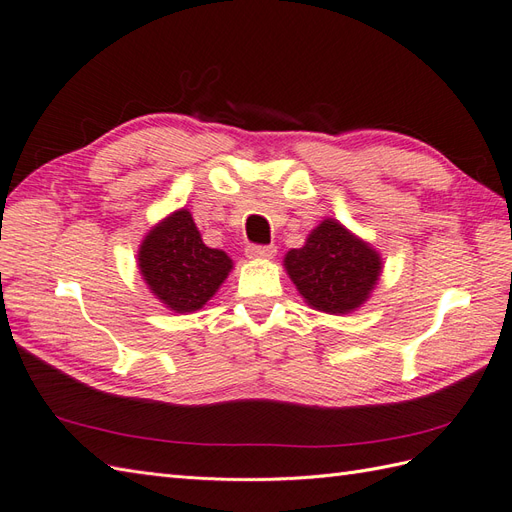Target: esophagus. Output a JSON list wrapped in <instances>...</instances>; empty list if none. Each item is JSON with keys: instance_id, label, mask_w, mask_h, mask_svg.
Returning a JSON list of instances; mask_svg holds the SVG:
<instances>
[{"instance_id": "1", "label": "esophagus", "mask_w": 512, "mask_h": 512, "mask_svg": "<svg viewBox=\"0 0 512 512\" xmlns=\"http://www.w3.org/2000/svg\"><path fill=\"white\" fill-rule=\"evenodd\" d=\"M276 253L274 244H248L246 246V257L251 259H270Z\"/></svg>"}]
</instances>
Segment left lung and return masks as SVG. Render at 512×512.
Segmentation results:
<instances>
[{
    "instance_id": "1",
    "label": "left lung",
    "mask_w": 512,
    "mask_h": 512,
    "mask_svg": "<svg viewBox=\"0 0 512 512\" xmlns=\"http://www.w3.org/2000/svg\"><path fill=\"white\" fill-rule=\"evenodd\" d=\"M285 268L313 309L341 315L369 298L382 259L337 221H324L311 231L302 248L285 255Z\"/></svg>"
}]
</instances>
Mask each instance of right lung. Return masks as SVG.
Masks as SVG:
<instances>
[{"label":"right lung","instance_id":"obj_1","mask_svg":"<svg viewBox=\"0 0 512 512\" xmlns=\"http://www.w3.org/2000/svg\"><path fill=\"white\" fill-rule=\"evenodd\" d=\"M139 268L158 300L175 313H191L216 294L231 259L203 244L191 212L178 210L145 236Z\"/></svg>","mask_w":512,"mask_h":512}]
</instances>
